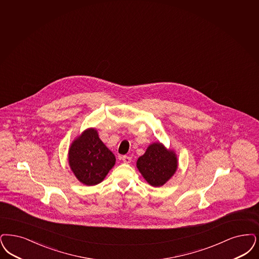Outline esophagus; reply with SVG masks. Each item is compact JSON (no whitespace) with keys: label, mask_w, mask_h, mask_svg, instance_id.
<instances>
[{"label":"esophagus","mask_w":259,"mask_h":259,"mask_svg":"<svg viewBox=\"0 0 259 259\" xmlns=\"http://www.w3.org/2000/svg\"><path fill=\"white\" fill-rule=\"evenodd\" d=\"M131 160H132V158L130 156L124 155L122 157V161L124 162L125 164L131 163Z\"/></svg>","instance_id":"34e87169"}]
</instances>
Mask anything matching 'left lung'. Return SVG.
Wrapping results in <instances>:
<instances>
[{
	"label": "left lung",
	"instance_id": "left-lung-1",
	"mask_svg": "<svg viewBox=\"0 0 259 259\" xmlns=\"http://www.w3.org/2000/svg\"><path fill=\"white\" fill-rule=\"evenodd\" d=\"M137 166L150 185L160 187L176 172L177 159L174 151L156 143L149 145L145 154L138 159Z\"/></svg>",
	"mask_w": 259,
	"mask_h": 259
}]
</instances>
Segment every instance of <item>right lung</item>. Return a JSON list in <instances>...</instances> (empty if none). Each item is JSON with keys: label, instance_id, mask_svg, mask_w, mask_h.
<instances>
[{"label": "right lung", "instance_id": "right-lung-1", "mask_svg": "<svg viewBox=\"0 0 259 259\" xmlns=\"http://www.w3.org/2000/svg\"><path fill=\"white\" fill-rule=\"evenodd\" d=\"M68 160L75 176L88 186L100 183L115 163V157L99 139L95 129L84 131L73 142Z\"/></svg>", "mask_w": 259, "mask_h": 259}]
</instances>
